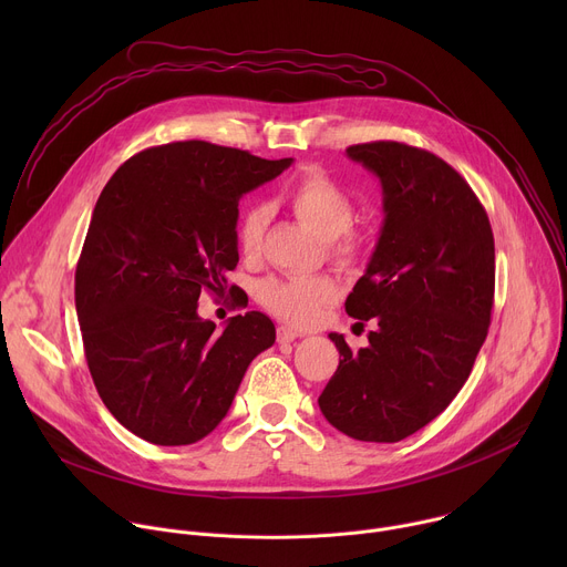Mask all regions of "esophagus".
I'll use <instances>...</instances> for the list:
<instances>
[{
	"mask_svg": "<svg viewBox=\"0 0 567 567\" xmlns=\"http://www.w3.org/2000/svg\"><path fill=\"white\" fill-rule=\"evenodd\" d=\"M298 337H302V334L296 332V330L289 328V326H280V328H278V343H291V341H296Z\"/></svg>",
	"mask_w": 567,
	"mask_h": 567,
	"instance_id": "esophagus-1",
	"label": "esophagus"
}]
</instances>
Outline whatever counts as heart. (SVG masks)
<instances>
[{
  "mask_svg": "<svg viewBox=\"0 0 567 567\" xmlns=\"http://www.w3.org/2000/svg\"><path fill=\"white\" fill-rule=\"evenodd\" d=\"M285 204L322 241H328V254L334 262H357L363 241L359 233L350 228L354 221V199L346 188L320 171H307L287 188ZM267 221L269 210L262 204H254L241 213L235 239L247 258L260 251ZM258 298L274 316L291 326H309L318 318L320 309L337 298V285L328 276L267 278L258 287Z\"/></svg>",
  "mask_w": 567,
  "mask_h": 567,
  "instance_id": "1",
  "label": "heart"
}]
</instances>
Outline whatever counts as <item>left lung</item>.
<instances>
[{
  "label": "left lung",
  "mask_w": 567,
  "mask_h": 567,
  "mask_svg": "<svg viewBox=\"0 0 567 567\" xmlns=\"http://www.w3.org/2000/svg\"><path fill=\"white\" fill-rule=\"evenodd\" d=\"M346 152L381 184V233L346 300L377 328L359 352L330 334L343 359L318 406L348 437L399 442L449 406L487 339L494 233L471 186L433 152L396 141Z\"/></svg>",
  "instance_id": "obj_1"
}]
</instances>
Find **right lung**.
Listing matches in <instances>:
<instances>
[{"mask_svg":"<svg viewBox=\"0 0 567 567\" xmlns=\"http://www.w3.org/2000/svg\"><path fill=\"white\" fill-rule=\"evenodd\" d=\"M291 161L177 141L134 154L103 188L75 267V311L96 390L136 437L184 446L213 433L249 363L274 346L269 316L237 313L215 330L197 300L224 293L237 267L241 195Z\"/></svg>","mask_w":567,"mask_h":567,"instance_id":"obj_1","label":"right lung"}]
</instances>
